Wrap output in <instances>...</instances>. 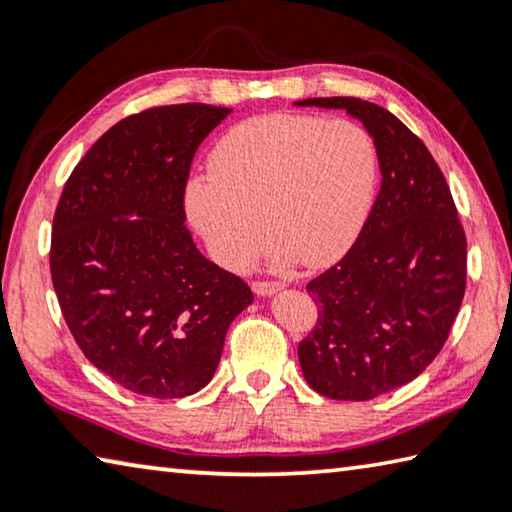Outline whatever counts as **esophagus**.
Segmentation results:
<instances>
[{"instance_id":"34e87169","label":"esophagus","mask_w":512,"mask_h":512,"mask_svg":"<svg viewBox=\"0 0 512 512\" xmlns=\"http://www.w3.org/2000/svg\"><path fill=\"white\" fill-rule=\"evenodd\" d=\"M284 287V282L280 280H255L253 282V291L257 296H271V293L280 291Z\"/></svg>"}]
</instances>
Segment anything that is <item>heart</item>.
Masks as SVG:
<instances>
[{"label": "heart", "mask_w": 512, "mask_h": 512, "mask_svg": "<svg viewBox=\"0 0 512 512\" xmlns=\"http://www.w3.org/2000/svg\"><path fill=\"white\" fill-rule=\"evenodd\" d=\"M210 173L189 183L187 210L216 262L244 271L271 232L282 257L318 268L348 253L368 219L377 149L348 119L277 112L230 128Z\"/></svg>", "instance_id": "1"}]
</instances>
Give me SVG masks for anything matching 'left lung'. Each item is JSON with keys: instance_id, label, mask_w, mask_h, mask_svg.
<instances>
[{"instance_id": "8db88e82", "label": "left lung", "mask_w": 512, "mask_h": 512, "mask_svg": "<svg viewBox=\"0 0 512 512\" xmlns=\"http://www.w3.org/2000/svg\"><path fill=\"white\" fill-rule=\"evenodd\" d=\"M298 106L348 110L377 146V201L348 253L307 284L318 320L298 343L316 393L366 402L409 384L443 350L465 296V230L443 171L393 112L354 97Z\"/></svg>"}]
</instances>
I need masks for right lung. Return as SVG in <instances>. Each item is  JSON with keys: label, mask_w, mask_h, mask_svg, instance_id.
Instances as JSON below:
<instances>
[{"label": "right lung", "mask_w": 512, "mask_h": 512, "mask_svg": "<svg viewBox=\"0 0 512 512\" xmlns=\"http://www.w3.org/2000/svg\"><path fill=\"white\" fill-rule=\"evenodd\" d=\"M228 115L176 103L117 121L56 205L49 268L65 323L85 357L137 395L201 391L230 323L253 302L239 275L198 253L185 225L194 153Z\"/></svg>", "instance_id": "add662e5"}]
</instances>
